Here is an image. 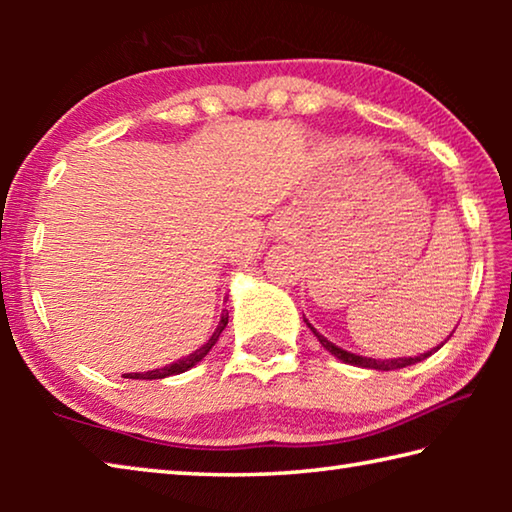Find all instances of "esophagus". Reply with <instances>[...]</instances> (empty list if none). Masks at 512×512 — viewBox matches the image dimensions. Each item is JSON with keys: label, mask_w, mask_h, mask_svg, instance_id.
Segmentation results:
<instances>
[{"label": "esophagus", "mask_w": 512, "mask_h": 512, "mask_svg": "<svg viewBox=\"0 0 512 512\" xmlns=\"http://www.w3.org/2000/svg\"><path fill=\"white\" fill-rule=\"evenodd\" d=\"M284 237H287V232H284L282 228H277L275 230V239H284Z\"/></svg>", "instance_id": "34e87169"}]
</instances>
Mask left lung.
I'll return each instance as SVG.
<instances>
[{
  "label": "left lung",
  "mask_w": 512,
  "mask_h": 512,
  "mask_svg": "<svg viewBox=\"0 0 512 512\" xmlns=\"http://www.w3.org/2000/svg\"><path fill=\"white\" fill-rule=\"evenodd\" d=\"M307 323V320H305ZM309 325V329L311 332H314V336L316 339L320 341V345H323V348L327 350V352H332L336 359H341V361H345V363H350V366H359V368H370V370H397V368H406V366H413V363H418V361H424L427 357H431L433 352H438L440 348H443V345L449 341V334L447 339L438 345V348H433V350H429V352H424V354H420V357H402V359H386V361H379V359H370V357H361V354H352V352H348V350H343V348H339V345H334L332 341H327L323 334H318L314 327H311V323H307Z\"/></svg>",
  "instance_id": "1"
}]
</instances>
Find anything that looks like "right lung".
Returning <instances> with one entry per match:
<instances>
[{
    "instance_id": "1",
    "label": "right lung",
    "mask_w": 512,
    "mask_h": 512,
    "mask_svg": "<svg viewBox=\"0 0 512 512\" xmlns=\"http://www.w3.org/2000/svg\"><path fill=\"white\" fill-rule=\"evenodd\" d=\"M225 325H228V314H223L221 320H219V327H216V332L212 334V339L207 341L203 348H198L196 352L189 354V357H183L178 359L176 363H171V366H164V368H158V370H149V372H128L126 379H164V377H171V375H180V372H185L189 368H194L198 361H201L207 352H210L214 348V343L219 341L221 332L225 329Z\"/></svg>"
}]
</instances>
